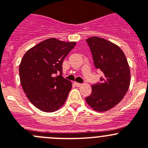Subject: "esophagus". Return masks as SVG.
Instances as JSON below:
<instances>
[{
    "label": "esophagus",
    "instance_id": "1",
    "mask_svg": "<svg viewBox=\"0 0 148 148\" xmlns=\"http://www.w3.org/2000/svg\"><path fill=\"white\" fill-rule=\"evenodd\" d=\"M74 84H75V86H76L77 87H79L82 85V84H80V83H78V82H74Z\"/></svg>",
    "mask_w": 148,
    "mask_h": 148
}]
</instances>
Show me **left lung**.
Masks as SVG:
<instances>
[{
  "label": "left lung",
  "instance_id": "8db88e82",
  "mask_svg": "<svg viewBox=\"0 0 148 148\" xmlns=\"http://www.w3.org/2000/svg\"><path fill=\"white\" fill-rule=\"evenodd\" d=\"M95 67L102 72L100 82L91 86V94L86 98L95 111L112 109L123 99L130 85V69L119 46L102 38L86 40Z\"/></svg>",
  "mask_w": 148,
  "mask_h": 148
}]
</instances>
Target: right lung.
<instances>
[{
    "instance_id": "1",
    "label": "right lung",
    "mask_w": 148,
    "mask_h": 148,
    "mask_svg": "<svg viewBox=\"0 0 148 148\" xmlns=\"http://www.w3.org/2000/svg\"><path fill=\"white\" fill-rule=\"evenodd\" d=\"M75 44L52 38L29 49L22 57L21 85L29 102L41 111L54 112L65 102L72 83L62 76V62Z\"/></svg>"
}]
</instances>
